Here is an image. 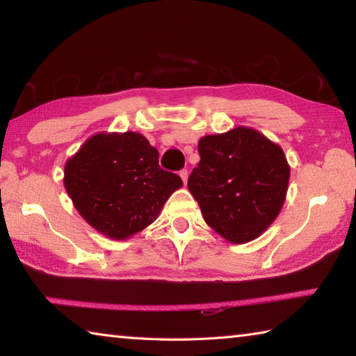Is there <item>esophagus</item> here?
<instances>
[{
  "mask_svg": "<svg viewBox=\"0 0 356 356\" xmlns=\"http://www.w3.org/2000/svg\"><path fill=\"white\" fill-rule=\"evenodd\" d=\"M179 176H180V179L184 180V184H186V180H188V171H186V170L179 171Z\"/></svg>",
  "mask_w": 356,
  "mask_h": 356,
  "instance_id": "obj_1",
  "label": "esophagus"
}]
</instances>
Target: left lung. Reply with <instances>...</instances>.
I'll return each mask as SVG.
<instances>
[{"mask_svg":"<svg viewBox=\"0 0 356 356\" xmlns=\"http://www.w3.org/2000/svg\"><path fill=\"white\" fill-rule=\"evenodd\" d=\"M188 179L207 225L231 243H246L267 229L286 201L291 168L282 149L250 127L207 135Z\"/></svg>","mask_w":356,"mask_h":356,"instance_id":"obj_1","label":"left lung"}]
</instances>
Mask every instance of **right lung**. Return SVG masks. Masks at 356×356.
Instances as JSON below:
<instances>
[{
  "label": "right lung",
  "mask_w": 356,
  "mask_h": 356,
  "mask_svg": "<svg viewBox=\"0 0 356 356\" xmlns=\"http://www.w3.org/2000/svg\"><path fill=\"white\" fill-rule=\"evenodd\" d=\"M182 185L177 174L161 170L159 150L136 131L94 135L64 166V186L78 213L114 240L154 222Z\"/></svg>",
  "instance_id": "add662e5"
}]
</instances>
